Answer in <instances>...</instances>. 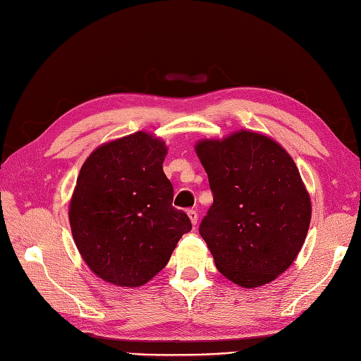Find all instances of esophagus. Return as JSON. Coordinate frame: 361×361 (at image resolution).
<instances>
[{"label":"esophagus","mask_w":361,"mask_h":361,"mask_svg":"<svg viewBox=\"0 0 361 361\" xmlns=\"http://www.w3.org/2000/svg\"><path fill=\"white\" fill-rule=\"evenodd\" d=\"M188 216H190V220H191L192 226L197 224V220H199V214H197V211L190 209V211H188Z\"/></svg>","instance_id":"34e87169"}]
</instances>
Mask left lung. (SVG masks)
<instances>
[{"instance_id":"left-lung-1","label":"left lung","mask_w":361,"mask_h":361,"mask_svg":"<svg viewBox=\"0 0 361 361\" xmlns=\"http://www.w3.org/2000/svg\"><path fill=\"white\" fill-rule=\"evenodd\" d=\"M214 203L199 232L224 277L259 288L283 274L307 236L312 204L300 171L274 140L238 130L195 145Z\"/></svg>"}]
</instances>
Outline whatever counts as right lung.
<instances>
[{
  "label": "right lung",
  "instance_id": "add662e5",
  "mask_svg": "<svg viewBox=\"0 0 361 361\" xmlns=\"http://www.w3.org/2000/svg\"><path fill=\"white\" fill-rule=\"evenodd\" d=\"M167 146L143 130L93 150L69 204L73 241L94 274L138 288L167 265L191 221L171 206L173 185L162 170Z\"/></svg>",
  "mask_w": 361,
  "mask_h": 361
}]
</instances>
